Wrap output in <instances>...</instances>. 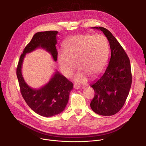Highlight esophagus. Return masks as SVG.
<instances>
[{"label": "esophagus", "instance_id": "1", "mask_svg": "<svg viewBox=\"0 0 146 146\" xmlns=\"http://www.w3.org/2000/svg\"><path fill=\"white\" fill-rule=\"evenodd\" d=\"M80 88V86L78 85H74V89H77V90L79 89Z\"/></svg>", "mask_w": 146, "mask_h": 146}]
</instances>
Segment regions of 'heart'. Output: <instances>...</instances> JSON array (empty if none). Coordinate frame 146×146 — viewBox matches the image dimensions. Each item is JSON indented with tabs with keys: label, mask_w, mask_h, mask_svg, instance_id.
Returning a JSON list of instances; mask_svg holds the SVG:
<instances>
[{
	"label": "heart",
	"mask_w": 146,
	"mask_h": 146,
	"mask_svg": "<svg viewBox=\"0 0 146 146\" xmlns=\"http://www.w3.org/2000/svg\"><path fill=\"white\" fill-rule=\"evenodd\" d=\"M110 55V45L106 37L102 34H80L67 41L65 50L58 52L57 60L61 72L70 78L77 67L80 68L74 80L85 83L88 75L92 78L100 74L105 67Z\"/></svg>",
	"instance_id": "heart-1"
}]
</instances>
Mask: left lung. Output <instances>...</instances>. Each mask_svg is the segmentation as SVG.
<instances>
[{
    "mask_svg": "<svg viewBox=\"0 0 146 146\" xmlns=\"http://www.w3.org/2000/svg\"><path fill=\"white\" fill-rule=\"evenodd\" d=\"M92 28L104 33L109 41L111 56L104 74L90 85L95 96L90 105L95 113L111 116L122 108L129 94L132 83L131 65L124 48L110 31L101 27Z\"/></svg>",
    "mask_w": 146,
    "mask_h": 146,
    "instance_id": "obj_1",
    "label": "left lung"
}]
</instances>
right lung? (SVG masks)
<instances>
[{
  "mask_svg": "<svg viewBox=\"0 0 146 146\" xmlns=\"http://www.w3.org/2000/svg\"><path fill=\"white\" fill-rule=\"evenodd\" d=\"M56 31L39 32L34 34L30 42L21 55L17 75L23 98L30 108L43 117H52L64 111L67 104L69 94L73 88V84L66 77L56 71L45 85L38 89L29 86L22 74V66L27 53L38 48L45 49L51 54L55 61L57 60Z\"/></svg>",
  "mask_w": 146,
  "mask_h": 146,
  "instance_id": "right-lung-1",
  "label": "right lung"
}]
</instances>
